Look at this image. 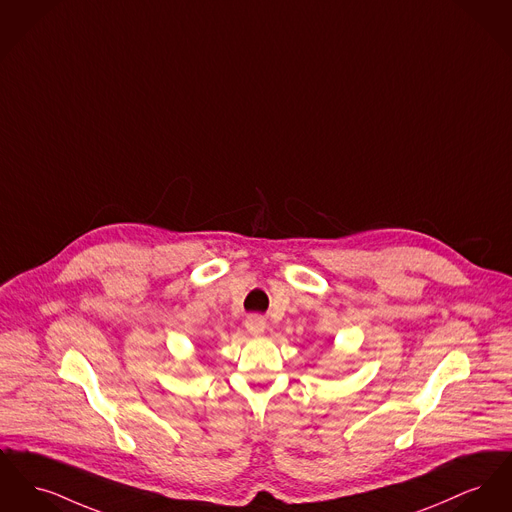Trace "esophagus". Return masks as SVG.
<instances>
[{"instance_id":"obj_1","label":"esophagus","mask_w":512,"mask_h":512,"mask_svg":"<svg viewBox=\"0 0 512 512\" xmlns=\"http://www.w3.org/2000/svg\"><path fill=\"white\" fill-rule=\"evenodd\" d=\"M245 327H247V331L251 332V334L259 336V334H263L265 329H267V323H265V319L261 315H249L247 321H245Z\"/></svg>"}]
</instances>
